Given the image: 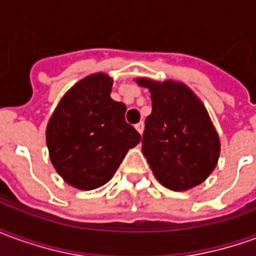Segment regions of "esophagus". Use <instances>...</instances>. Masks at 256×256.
Returning a JSON list of instances; mask_svg holds the SVG:
<instances>
[{
	"label": "esophagus",
	"mask_w": 256,
	"mask_h": 256,
	"mask_svg": "<svg viewBox=\"0 0 256 256\" xmlns=\"http://www.w3.org/2000/svg\"><path fill=\"white\" fill-rule=\"evenodd\" d=\"M136 128H137V132H138L140 134H142V132H144V123H137V124H136Z\"/></svg>",
	"instance_id": "34e87169"
}]
</instances>
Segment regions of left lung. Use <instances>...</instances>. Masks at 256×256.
I'll return each mask as SVG.
<instances>
[{"label": "left lung", "instance_id": "1", "mask_svg": "<svg viewBox=\"0 0 256 256\" xmlns=\"http://www.w3.org/2000/svg\"><path fill=\"white\" fill-rule=\"evenodd\" d=\"M137 84L148 88L152 98L141 142L158 181L176 192L202 184L220 158V138L202 101L172 80L141 78Z\"/></svg>", "mask_w": 256, "mask_h": 256}]
</instances>
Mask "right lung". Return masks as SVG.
<instances>
[{
	"label": "right lung",
	"mask_w": 256,
	"mask_h": 256,
	"mask_svg": "<svg viewBox=\"0 0 256 256\" xmlns=\"http://www.w3.org/2000/svg\"><path fill=\"white\" fill-rule=\"evenodd\" d=\"M112 82L101 72L79 80L48 123L52 164L66 182L82 190L108 182L141 140L124 119L126 106L111 98Z\"/></svg>",
	"instance_id": "add662e5"
}]
</instances>
